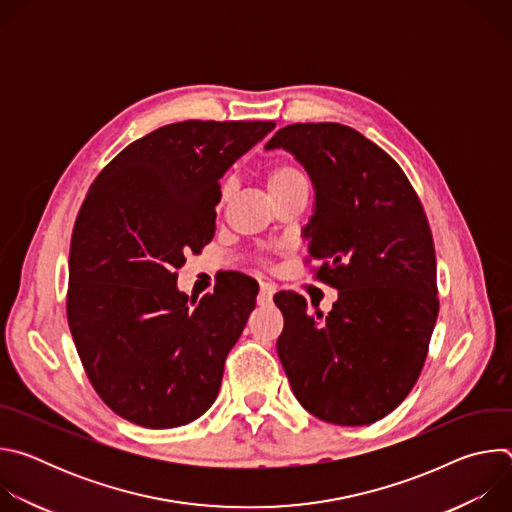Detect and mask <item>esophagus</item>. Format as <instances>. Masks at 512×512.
Here are the masks:
<instances>
[{
    "mask_svg": "<svg viewBox=\"0 0 512 512\" xmlns=\"http://www.w3.org/2000/svg\"><path fill=\"white\" fill-rule=\"evenodd\" d=\"M273 294H275V285H271V283H261L257 302H259L261 306H263V304H269L271 298H273Z\"/></svg>",
    "mask_w": 512,
    "mask_h": 512,
    "instance_id": "34e87169",
    "label": "esophagus"
}]
</instances>
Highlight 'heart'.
Returning a JSON list of instances; mask_svg holds the SVG:
<instances>
[{"instance_id":"b5f03b06","label":"heart","mask_w":512,"mask_h":512,"mask_svg":"<svg viewBox=\"0 0 512 512\" xmlns=\"http://www.w3.org/2000/svg\"><path fill=\"white\" fill-rule=\"evenodd\" d=\"M233 178L225 180L223 188H221V200H229L231 192H233ZM308 186L306 182V176L300 172V168H296L294 164H287V162H275L269 166L267 170V188H269V194L273 198H279L291 190L296 188H304Z\"/></svg>"}]
</instances>
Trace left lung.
Segmentation results:
<instances>
[{"instance_id":"1","label":"left lung","mask_w":512,"mask_h":512,"mask_svg":"<svg viewBox=\"0 0 512 512\" xmlns=\"http://www.w3.org/2000/svg\"><path fill=\"white\" fill-rule=\"evenodd\" d=\"M265 148L294 154L310 174L308 253L338 289L328 316L310 314L296 291L275 294L283 371L318 419L375 423L417 383L440 312L427 216L399 164L352 127L285 125Z\"/></svg>"}]
</instances>
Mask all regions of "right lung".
Wrapping results in <instances>:
<instances>
[{
  "label": "right lung",
  "instance_id": "obj_1",
  "mask_svg": "<svg viewBox=\"0 0 512 512\" xmlns=\"http://www.w3.org/2000/svg\"><path fill=\"white\" fill-rule=\"evenodd\" d=\"M273 121H180L129 143L97 176L70 239L66 316L87 377L123 419L168 429L198 419L259 285L233 275L200 302L176 269L214 237L218 180Z\"/></svg>",
  "mask_w": 512,
  "mask_h": 512
}]
</instances>
